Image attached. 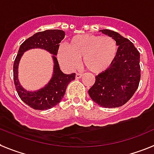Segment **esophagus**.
<instances>
[{
	"mask_svg": "<svg viewBox=\"0 0 154 154\" xmlns=\"http://www.w3.org/2000/svg\"><path fill=\"white\" fill-rule=\"evenodd\" d=\"M82 75L81 74V73H76V75H75V78L77 79H80L81 78V77H82Z\"/></svg>",
	"mask_w": 154,
	"mask_h": 154,
	"instance_id": "esophagus-1",
	"label": "esophagus"
}]
</instances>
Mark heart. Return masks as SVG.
I'll return each instance as SVG.
<instances>
[{"label":"heart","mask_w":154,"mask_h":154,"mask_svg":"<svg viewBox=\"0 0 154 154\" xmlns=\"http://www.w3.org/2000/svg\"><path fill=\"white\" fill-rule=\"evenodd\" d=\"M117 52V43L112 37L83 34L74 37L68 47H60L58 58L69 69L76 68L79 64V59L83 58L86 69L100 73L111 66Z\"/></svg>","instance_id":"heart-1"}]
</instances>
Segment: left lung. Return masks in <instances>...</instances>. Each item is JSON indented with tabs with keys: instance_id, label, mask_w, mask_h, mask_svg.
Wrapping results in <instances>:
<instances>
[{
	"instance_id": "1",
	"label": "left lung",
	"mask_w": 154,
	"mask_h": 154,
	"mask_svg": "<svg viewBox=\"0 0 154 154\" xmlns=\"http://www.w3.org/2000/svg\"><path fill=\"white\" fill-rule=\"evenodd\" d=\"M100 31L115 39L119 47L111 66L95 77L89 95L102 107H120L131 98L139 85L140 53L130 40L119 33L108 29Z\"/></svg>"
}]
</instances>
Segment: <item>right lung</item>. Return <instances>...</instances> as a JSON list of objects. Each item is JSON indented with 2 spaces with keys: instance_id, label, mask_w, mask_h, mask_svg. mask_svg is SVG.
I'll list each match as a JSON object with an SVG mask.
<instances>
[{
  "instance_id": "add662e5",
  "label": "right lung",
  "mask_w": 154,
  "mask_h": 154,
  "mask_svg": "<svg viewBox=\"0 0 154 154\" xmlns=\"http://www.w3.org/2000/svg\"><path fill=\"white\" fill-rule=\"evenodd\" d=\"M65 33L61 30H46L34 34L21 44L13 64L14 84L19 97L24 103L36 110H46L57 105L63 98L67 86L75 79V73L63 74L60 69L56 55L58 53L60 43L64 38ZM40 48L53 54L54 67L53 77L45 88L38 91H26L17 79V66L24 51L30 48Z\"/></svg>"
}]
</instances>
